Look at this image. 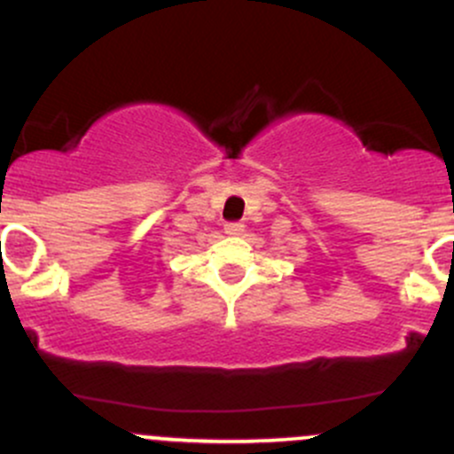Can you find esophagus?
Wrapping results in <instances>:
<instances>
[{"label":"esophagus","mask_w":454,"mask_h":454,"mask_svg":"<svg viewBox=\"0 0 454 454\" xmlns=\"http://www.w3.org/2000/svg\"><path fill=\"white\" fill-rule=\"evenodd\" d=\"M223 231H226V235H231V237H239L241 232H244V223L231 222V223H226V228H223Z\"/></svg>","instance_id":"34e87169"}]
</instances>
